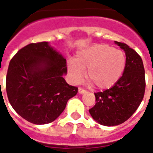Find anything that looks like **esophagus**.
<instances>
[{"mask_svg":"<svg viewBox=\"0 0 153 153\" xmlns=\"http://www.w3.org/2000/svg\"><path fill=\"white\" fill-rule=\"evenodd\" d=\"M86 93V91L85 90H83V89H82L81 87H79V94H82Z\"/></svg>","mask_w":153,"mask_h":153,"instance_id":"obj_1","label":"esophagus"}]
</instances>
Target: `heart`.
I'll return each mask as SVG.
<instances>
[{
	"mask_svg": "<svg viewBox=\"0 0 153 153\" xmlns=\"http://www.w3.org/2000/svg\"><path fill=\"white\" fill-rule=\"evenodd\" d=\"M126 67V57L121 51L107 44H95L79 51L74 59L67 62V71L73 83L86 77L100 90L110 88L118 81Z\"/></svg>",
	"mask_w": 153,
	"mask_h": 153,
	"instance_id": "obj_1",
	"label": "heart"
}]
</instances>
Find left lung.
Returning <instances> with one entry per match:
<instances>
[{
    "instance_id": "obj_1",
    "label": "left lung",
    "mask_w": 153,
    "mask_h": 153,
    "mask_svg": "<svg viewBox=\"0 0 153 153\" xmlns=\"http://www.w3.org/2000/svg\"><path fill=\"white\" fill-rule=\"evenodd\" d=\"M126 53L122 76L111 88L94 93L96 104L89 109L98 124L115 126L127 121L142 102L145 91V69L141 58L126 44L115 41Z\"/></svg>"
}]
</instances>
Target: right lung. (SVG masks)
<instances>
[{
	"instance_id": "obj_1",
	"label": "right lung",
	"mask_w": 153,
	"mask_h": 153,
	"mask_svg": "<svg viewBox=\"0 0 153 153\" xmlns=\"http://www.w3.org/2000/svg\"><path fill=\"white\" fill-rule=\"evenodd\" d=\"M67 72L66 59L48 42L25 46L8 65L6 91L11 105L31 123H51L78 93L63 78Z\"/></svg>"
}]
</instances>
